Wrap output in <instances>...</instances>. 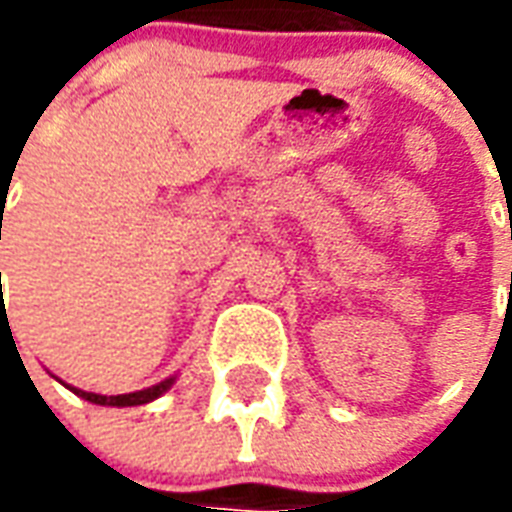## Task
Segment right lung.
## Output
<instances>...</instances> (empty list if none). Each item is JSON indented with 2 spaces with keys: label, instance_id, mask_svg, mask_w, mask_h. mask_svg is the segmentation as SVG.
Wrapping results in <instances>:
<instances>
[{
  "label": "right lung",
  "instance_id": "add662e5",
  "mask_svg": "<svg viewBox=\"0 0 512 512\" xmlns=\"http://www.w3.org/2000/svg\"><path fill=\"white\" fill-rule=\"evenodd\" d=\"M175 378H167V381H161L156 386H147L142 392H131V395H93V392H82V389H73L76 395L84 397V400H90V403H98V406H142V403H150V400H156L158 395H164L169 386H172Z\"/></svg>",
  "mask_w": 512,
  "mask_h": 512
}]
</instances>
